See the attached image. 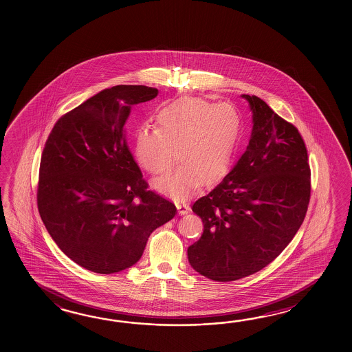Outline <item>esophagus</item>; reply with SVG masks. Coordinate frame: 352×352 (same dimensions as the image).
I'll return each mask as SVG.
<instances>
[{"label":"esophagus","instance_id":"obj_1","mask_svg":"<svg viewBox=\"0 0 352 352\" xmlns=\"http://www.w3.org/2000/svg\"><path fill=\"white\" fill-rule=\"evenodd\" d=\"M176 208L179 210V215H185V214H187V212L190 211L188 205L184 204V202H176Z\"/></svg>","mask_w":352,"mask_h":352}]
</instances>
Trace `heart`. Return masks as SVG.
Segmentation results:
<instances>
[{
	"label": "heart",
	"instance_id": "heart-1",
	"mask_svg": "<svg viewBox=\"0 0 352 352\" xmlns=\"http://www.w3.org/2000/svg\"><path fill=\"white\" fill-rule=\"evenodd\" d=\"M155 124L135 132V161L153 176L173 167L176 150L181 164L155 181L157 191L184 200L201 184L211 185L226 173L240 129L239 113L232 105L179 98L158 108Z\"/></svg>",
	"mask_w": 352,
	"mask_h": 352
}]
</instances>
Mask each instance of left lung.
<instances>
[{"label":"left lung","mask_w":352,"mask_h":352,"mask_svg":"<svg viewBox=\"0 0 352 352\" xmlns=\"http://www.w3.org/2000/svg\"><path fill=\"white\" fill-rule=\"evenodd\" d=\"M247 150L232 171L192 205L201 238L187 249L204 277L230 282L267 267L294 238L311 197L306 144L292 123L256 96Z\"/></svg>","instance_id":"obj_1"}]
</instances>
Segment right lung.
<instances>
[{
    "instance_id": "right-lung-1",
    "label": "right lung",
    "mask_w": 352,
    "mask_h": 352,
    "mask_svg": "<svg viewBox=\"0 0 352 352\" xmlns=\"http://www.w3.org/2000/svg\"><path fill=\"white\" fill-rule=\"evenodd\" d=\"M158 94L116 85L61 116L46 140L38 209L64 254L111 274L141 259L151 232L176 215L175 204L148 190L126 140L131 107Z\"/></svg>"
}]
</instances>
